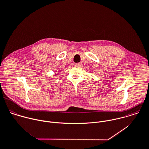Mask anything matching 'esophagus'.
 I'll use <instances>...</instances> for the list:
<instances>
[{
  "label": "esophagus",
  "mask_w": 149,
  "mask_h": 149,
  "mask_svg": "<svg viewBox=\"0 0 149 149\" xmlns=\"http://www.w3.org/2000/svg\"><path fill=\"white\" fill-rule=\"evenodd\" d=\"M74 65L76 66H81L82 65V63L81 62H79V63H76L74 64Z\"/></svg>",
  "instance_id": "esophagus-1"
}]
</instances>
